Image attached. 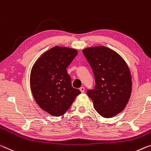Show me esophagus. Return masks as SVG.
Returning a JSON list of instances; mask_svg holds the SVG:
<instances>
[{
    "label": "esophagus",
    "instance_id": "esophagus-1",
    "mask_svg": "<svg viewBox=\"0 0 151 151\" xmlns=\"http://www.w3.org/2000/svg\"><path fill=\"white\" fill-rule=\"evenodd\" d=\"M80 91H81V93H84L85 92V87H81L80 88Z\"/></svg>",
    "mask_w": 151,
    "mask_h": 151
}]
</instances>
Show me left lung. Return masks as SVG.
Here are the masks:
<instances>
[{
    "instance_id": "1",
    "label": "left lung",
    "mask_w": 151,
    "mask_h": 151,
    "mask_svg": "<svg viewBox=\"0 0 151 151\" xmlns=\"http://www.w3.org/2000/svg\"><path fill=\"white\" fill-rule=\"evenodd\" d=\"M83 53L91 67L95 86L87 94L95 109L104 118L120 113L127 105L132 91L130 72L123 58L107 47H88Z\"/></svg>"
}]
</instances>
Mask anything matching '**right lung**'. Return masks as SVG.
Wrapping results in <instances>:
<instances>
[{"mask_svg": "<svg viewBox=\"0 0 151 151\" xmlns=\"http://www.w3.org/2000/svg\"><path fill=\"white\" fill-rule=\"evenodd\" d=\"M77 54L75 49L55 46L37 60L31 72V90L35 101L54 116L63 115L81 93L72 87L66 70Z\"/></svg>", "mask_w": 151, "mask_h": 151, "instance_id": "obj_1", "label": "right lung"}]
</instances>
